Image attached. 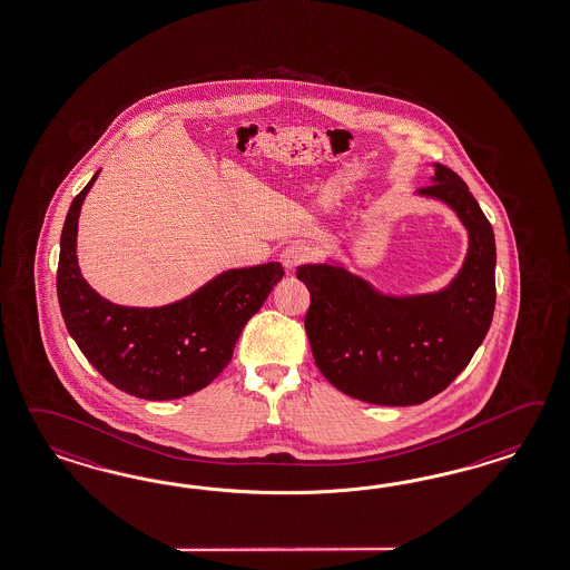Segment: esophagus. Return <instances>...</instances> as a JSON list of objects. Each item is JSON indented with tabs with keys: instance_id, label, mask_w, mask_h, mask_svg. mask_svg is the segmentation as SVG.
I'll return each instance as SVG.
<instances>
[{
	"instance_id": "obj_1",
	"label": "esophagus",
	"mask_w": 570,
	"mask_h": 570,
	"mask_svg": "<svg viewBox=\"0 0 570 570\" xmlns=\"http://www.w3.org/2000/svg\"><path fill=\"white\" fill-rule=\"evenodd\" d=\"M279 259H282V264H284L288 272H294L298 265L306 264L311 259V249L305 247V245H301V243H294L291 247L282 250Z\"/></svg>"
}]
</instances>
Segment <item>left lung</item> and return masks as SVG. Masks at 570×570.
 I'll return each mask as SVG.
<instances>
[{"mask_svg": "<svg viewBox=\"0 0 570 570\" xmlns=\"http://www.w3.org/2000/svg\"><path fill=\"white\" fill-rule=\"evenodd\" d=\"M432 195L458 212L470 253L446 291L393 298L344 267L306 264L296 278L311 292L305 330L323 376L362 402L416 405L453 383L484 342L497 303L494 233L465 181L436 165Z\"/></svg>", "mask_w": 570, "mask_h": 570, "instance_id": "obj_1", "label": "left lung"}]
</instances>
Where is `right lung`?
Listing matches in <instances>:
<instances>
[{
    "label": "right lung",
    "instance_id": "1",
    "mask_svg": "<svg viewBox=\"0 0 570 570\" xmlns=\"http://www.w3.org/2000/svg\"><path fill=\"white\" fill-rule=\"evenodd\" d=\"M97 175L73 197L61 230L57 296L83 356L115 387L141 400H177L209 385L233 358L245 323L284 276L278 262L224 272L173 305H112L92 291L76 257L78 216Z\"/></svg>",
    "mask_w": 570,
    "mask_h": 570
}]
</instances>
